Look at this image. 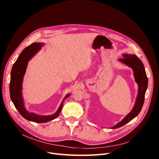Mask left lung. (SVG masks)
Instances as JSON below:
<instances>
[{
    "label": "left lung",
    "mask_w": 159,
    "mask_h": 159,
    "mask_svg": "<svg viewBox=\"0 0 159 159\" xmlns=\"http://www.w3.org/2000/svg\"><path fill=\"white\" fill-rule=\"evenodd\" d=\"M122 56L123 58H120L119 61L133 70L135 80L138 84V93L135 105L131 111L120 122L115 124L111 129H116L124 126L139 115L143 106L145 93L148 88V77L143 62L135 55L124 53Z\"/></svg>",
    "instance_id": "1"
}]
</instances>
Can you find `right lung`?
Wrapping results in <instances>:
<instances>
[{"label": "right lung", "mask_w": 159, "mask_h": 159, "mask_svg": "<svg viewBox=\"0 0 159 159\" xmlns=\"http://www.w3.org/2000/svg\"><path fill=\"white\" fill-rule=\"evenodd\" d=\"M44 44L43 43H35L22 50L13 65L10 84V97L16 109L25 119L37 123H45L56 119L61 111L64 100L70 95L68 93L65 96L59 107L53 115H40L35 113L29 112L25 107L22 93L24 76L26 73L28 62L40 51Z\"/></svg>", "instance_id": "right-lung-1"}]
</instances>
